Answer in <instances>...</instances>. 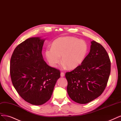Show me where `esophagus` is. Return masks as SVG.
<instances>
[{"instance_id": "1", "label": "esophagus", "mask_w": 121, "mask_h": 121, "mask_svg": "<svg viewBox=\"0 0 121 121\" xmlns=\"http://www.w3.org/2000/svg\"><path fill=\"white\" fill-rule=\"evenodd\" d=\"M64 76H65V73H62V72L60 73V77H64Z\"/></svg>"}]
</instances>
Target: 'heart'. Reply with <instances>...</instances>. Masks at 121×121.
Listing matches in <instances>:
<instances>
[{"instance_id": "1", "label": "heart", "mask_w": 121, "mask_h": 121, "mask_svg": "<svg viewBox=\"0 0 121 121\" xmlns=\"http://www.w3.org/2000/svg\"><path fill=\"white\" fill-rule=\"evenodd\" d=\"M87 52V45L85 41L73 37H59L52 43V48L45 51V56L49 64L56 67L61 61L64 67L69 69L77 68L84 61Z\"/></svg>"}]
</instances>
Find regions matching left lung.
<instances>
[{"instance_id":"left-lung-1","label":"left lung","mask_w":121,"mask_h":121,"mask_svg":"<svg viewBox=\"0 0 121 121\" xmlns=\"http://www.w3.org/2000/svg\"><path fill=\"white\" fill-rule=\"evenodd\" d=\"M110 72L111 61L106 49L91 41L90 52L81 65L65 73L69 97L81 104L93 101L105 90Z\"/></svg>"}]
</instances>
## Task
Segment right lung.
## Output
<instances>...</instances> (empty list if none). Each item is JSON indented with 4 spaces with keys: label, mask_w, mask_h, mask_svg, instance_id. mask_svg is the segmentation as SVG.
<instances>
[{
    "label": "right lung",
    "mask_w": 121,
    "mask_h": 121,
    "mask_svg": "<svg viewBox=\"0 0 121 121\" xmlns=\"http://www.w3.org/2000/svg\"><path fill=\"white\" fill-rule=\"evenodd\" d=\"M45 39L31 37L18 45L11 57L10 73L14 88L24 100L41 105L51 99L59 69L47 65L42 49Z\"/></svg>",
    "instance_id": "add662e5"
}]
</instances>
